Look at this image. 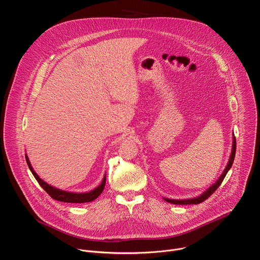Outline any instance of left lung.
I'll return each mask as SVG.
<instances>
[{"label":"left lung","mask_w":260,"mask_h":260,"mask_svg":"<svg viewBox=\"0 0 260 260\" xmlns=\"http://www.w3.org/2000/svg\"><path fill=\"white\" fill-rule=\"evenodd\" d=\"M235 156H236V138L235 135L233 134V144H232V152H231V156L229 158V162L224 169V171L222 172V174L219 176V178L216 180V182L214 184H212L211 186L206 189L203 193H201L198 197L191 198V199H184V200H174V199H168V198H164V200L170 204H174V205H197L200 204L202 202H204L205 200H207L219 186L220 184L222 183V181L224 180L228 172L231 170L233 162L235 160Z\"/></svg>","instance_id":"1"}]
</instances>
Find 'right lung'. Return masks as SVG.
Listing matches in <instances>:
<instances>
[{"label": "right lung", "mask_w": 260, "mask_h": 260, "mask_svg": "<svg viewBox=\"0 0 260 260\" xmlns=\"http://www.w3.org/2000/svg\"><path fill=\"white\" fill-rule=\"evenodd\" d=\"M25 160L26 164L31 172V174L34 175V177L36 178V180L38 181V183L41 185V187L55 201H59V202H63V203H74V204H82V203H89L94 201L96 198H99L101 196V193L103 192L105 185H106V174L103 178L102 183L99 185L98 187H95L94 189L87 191V192H71V191H66V190H61L58 189L52 185L46 183L44 180H42L38 174L35 172V170L32 169L30 161L27 157V155L25 154Z\"/></svg>", "instance_id": "right-lung-1"}]
</instances>
